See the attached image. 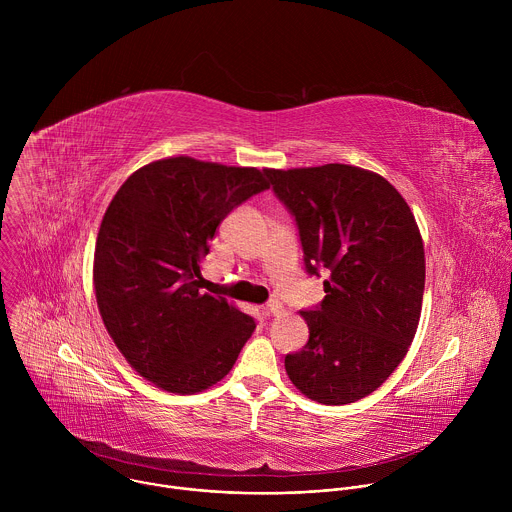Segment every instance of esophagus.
Returning <instances> with one entry per match:
<instances>
[{
    "label": "esophagus",
    "instance_id": "1",
    "mask_svg": "<svg viewBox=\"0 0 512 512\" xmlns=\"http://www.w3.org/2000/svg\"><path fill=\"white\" fill-rule=\"evenodd\" d=\"M265 312H267V316H281L283 314V306L277 300H269L267 306H265Z\"/></svg>",
    "mask_w": 512,
    "mask_h": 512
}]
</instances>
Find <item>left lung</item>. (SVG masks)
Segmentation results:
<instances>
[{"label":"left lung","instance_id":"1","mask_svg":"<svg viewBox=\"0 0 512 512\" xmlns=\"http://www.w3.org/2000/svg\"><path fill=\"white\" fill-rule=\"evenodd\" d=\"M265 176L296 216L306 271L330 275L322 304L300 312L310 338L285 356L287 377L322 405L354 403L389 379L417 332L425 253L415 216L393 184L356 166Z\"/></svg>","mask_w":512,"mask_h":512}]
</instances>
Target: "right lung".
Masks as SVG:
<instances>
[{"instance_id":"right-lung-1","label":"right lung","mask_w":512,"mask_h":512,"mask_svg":"<svg viewBox=\"0 0 512 512\" xmlns=\"http://www.w3.org/2000/svg\"><path fill=\"white\" fill-rule=\"evenodd\" d=\"M267 188L257 168L178 156L139 168L113 196L95 247L97 306L131 369L156 387L216 385L253 334L251 316L200 291V267L223 218Z\"/></svg>"}]
</instances>
